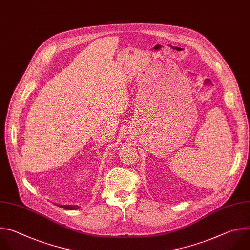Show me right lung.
<instances>
[{
    "mask_svg": "<svg viewBox=\"0 0 250 250\" xmlns=\"http://www.w3.org/2000/svg\"><path fill=\"white\" fill-rule=\"evenodd\" d=\"M57 206H59L60 208H64L66 210H77L80 208L77 205H57Z\"/></svg>",
    "mask_w": 250,
    "mask_h": 250,
    "instance_id": "right-lung-1",
    "label": "right lung"
}]
</instances>
